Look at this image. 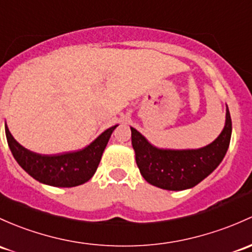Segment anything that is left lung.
Listing matches in <instances>:
<instances>
[{
	"label": "left lung",
	"instance_id": "8db88e82",
	"mask_svg": "<svg viewBox=\"0 0 252 252\" xmlns=\"http://www.w3.org/2000/svg\"><path fill=\"white\" fill-rule=\"evenodd\" d=\"M131 129V145L142 177L159 189H192L219 166L228 150L232 119L226 108V123L215 141L198 150H163L155 147L136 129Z\"/></svg>",
	"mask_w": 252,
	"mask_h": 252
}]
</instances>
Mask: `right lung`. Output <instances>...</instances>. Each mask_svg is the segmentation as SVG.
I'll list each match as a JSON object with an SVG mask.
<instances>
[{"label":"right lung","mask_w":252,"mask_h":252,"mask_svg":"<svg viewBox=\"0 0 252 252\" xmlns=\"http://www.w3.org/2000/svg\"><path fill=\"white\" fill-rule=\"evenodd\" d=\"M116 126L106 129L83 150L53 156L39 155L21 146L9 133L7 124L4 129L13 157L30 176L49 186L75 187L89 181L95 174Z\"/></svg>","instance_id":"obj_1"}]
</instances>
